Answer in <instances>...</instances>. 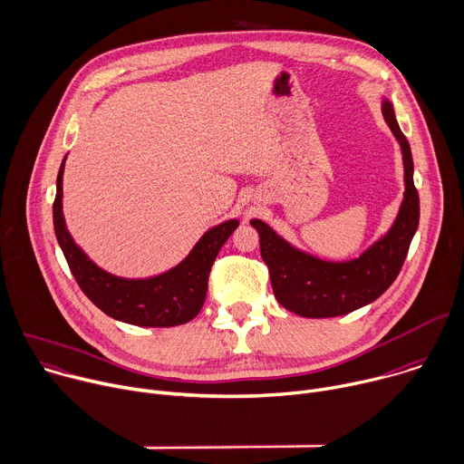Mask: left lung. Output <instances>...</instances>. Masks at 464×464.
I'll return each mask as SVG.
<instances>
[{
	"label": "left lung",
	"mask_w": 464,
	"mask_h": 464,
	"mask_svg": "<svg viewBox=\"0 0 464 464\" xmlns=\"http://www.w3.org/2000/svg\"><path fill=\"white\" fill-rule=\"evenodd\" d=\"M382 115L402 150L404 199L392 228L358 257L325 261L311 256L261 219L250 225L259 234L261 257L276 300L304 318H331L353 313L382 296L395 282L419 227V194L413 184V159L408 139L399 128L390 101H382Z\"/></svg>",
	"instance_id": "obj_1"
}]
</instances>
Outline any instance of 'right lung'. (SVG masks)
I'll return each mask as SVG.
<instances>
[{
    "instance_id": "right-lung-1",
    "label": "right lung",
    "mask_w": 464,
    "mask_h": 464,
    "mask_svg": "<svg viewBox=\"0 0 464 464\" xmlns=\"http://www.w3.org/2000/svg\"><path fill=\"white\" fill-rule=\"evenodd\" d=\"M63 166L65 159L56 177L53 223L58 245L82 293L108 316L131 325L173 327L196 318L207 298L210 268L239 221L230 219L205 232L187 257L159 276L144 280L119 277L92 263L65 227L62 210Z\"/></svg>"
}]
</instances>
